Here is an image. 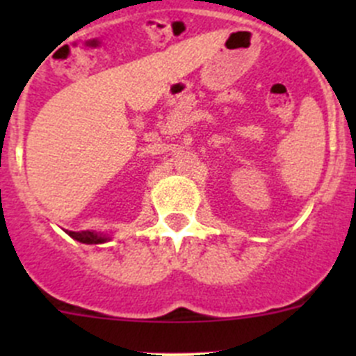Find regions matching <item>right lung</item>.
Listing matches in <instances>:
<instances>
[{"label": "right lung", "instance_id": "add662e5", "mask_svg": "<svg viewBox=\"0 0 356 356\" xmlns=\"http://www.w3.org/2000/svg\"><path fill=\"white\" fill-rule=\"evenodd\" d=\"M68 236L74 239H77V241L86 243V245H98V243L106 241L105 236L98 234V232H91V231H79V232L68 231Z\"/></svg>", "mask_w": 356, "mask_h": 356}]
</instances>
